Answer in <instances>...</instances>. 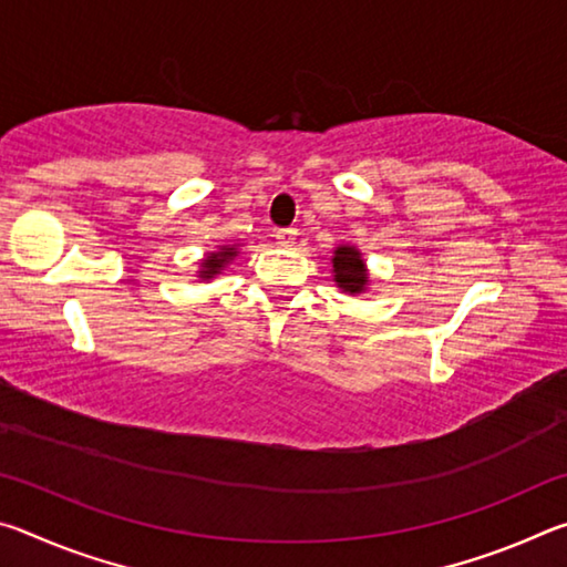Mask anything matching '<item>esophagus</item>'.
I'll return each instance as SVG.
<instances>
[{
  "mask_svg": "<svg viewBox=\"0 0 567 567\" xmlns=\"http://www.w3.org/2000/svg\"><path fill=\"white\" fill-rule=\"evenodd\" d=\"M295 237H297V229H275L277 245H282V247H292Z\"/></svg>",
  "mask_w": 567,
  "mask_h": 567,
  "instance_id": "1",
  "label": "esophagus"
}]
</instances>
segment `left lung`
I'll return each mask as SVG.
<instances>
[{
	"mask_svg": "<svg viewBox=\"0 0 567 567\" xmlns=\"http://www.w3.org/2000/svg\"><path fill=\"white\" fill-rule=\"evenodd\" d=\"M332 277L342 292L360 295L368 287V267L362 252L352 245H340L332 255Z\"/></svg>",
	"mask_w": 567,
	"mask_h": 567,
	"instance_id": "1",
	"label": "left lung"
}]
</instances>
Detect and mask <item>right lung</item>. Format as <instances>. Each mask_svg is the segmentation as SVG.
I'll return each mask as SVG.
<instances>
[{
  "instance_id": "1",
  "label": "right lung",
  "mask_w": 567,
  "mask_h": 567,
  "mask_svg": "<svg viewBox=\"0 0 567 567\" xmlns=\"http://www.w3.org/2000/svg\"><path fill=\"white\" fill-rule=\"evenodd\" d=\"M237 257V245H223L217 252H209L203 262H199V277L203 280H213L215 275H219V270Z\"/></svg>"
}]
</instances>
